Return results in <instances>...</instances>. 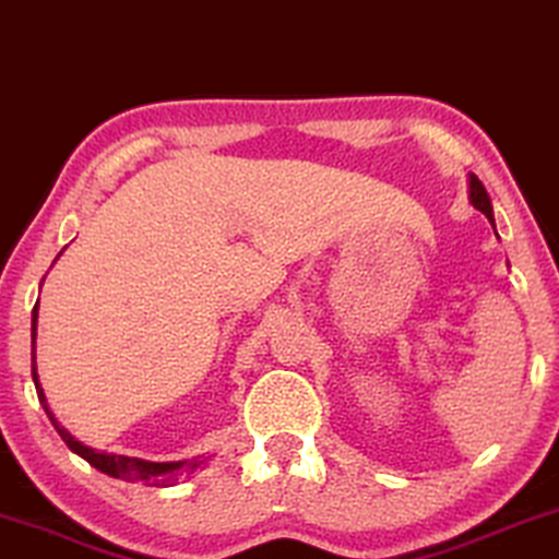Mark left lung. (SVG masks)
<instances>
[{
  "instance_id": "left-lung-1",
  "label": "left lung",
  "mask_w": 559,
  "mask_h": 559,
  "mask_svg": "<svg viewBox=\"0 0 559 559\" xmlns=\"http://www.w3.org/2000/svg\"><path fill=\"white\" fill-rule=\"evenodd\" d=\"M471 203L476 205L480 213H486L488 221H493V211H491V198H488L484 182H480L476 175H471Z\"/></svg>"
}]
</instances>
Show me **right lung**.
Segmentation results:
<instances>
[{
  "label": "right lung",
  "instance_id": "1",
  "mask_svg": "<svg viewBox=\"0 0 559 559\" xmlns=\"http://www.w3.org/2000/svg\"><path fill=\"white\" fill-rule=\"evenodd\" d=\"M35 331H37V305L33 308V379H35V389H37V400L43 402L45 412H48L50 423L56 425V430L68 448L73 450L75 455H81L83 461H88L96 471L106 473V476L114 478H124V480H142V484L150 486H159L165 480H170L173 473H193L195 468H201L203 461H178V463H150V461H140V457H127V455H114V453H98L94 448H86L83 442L73 438L66 427H60L52 417V412L48 409V402H45V394L40 389V381H37V369H35Z\"/></svg>",
  "mask_w": 559,
  "mask_h": 559
}]
</instances>
